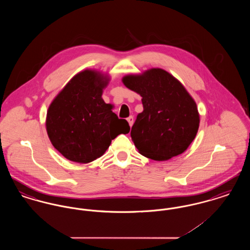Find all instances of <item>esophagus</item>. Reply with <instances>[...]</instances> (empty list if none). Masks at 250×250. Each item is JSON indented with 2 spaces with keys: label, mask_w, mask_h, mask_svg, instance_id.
<instances>
[{
  "label": "esophagus",
  "mask_w": 250,
  "mask_h": 250,
  "mask_svg": "<svg viewBox=\"0 0 250 250\" xmlns=\"http://www.w3.org/2000/svg\"><path fill=\"white\" fill-rule=\"evenodd\" d=\"M127 122H128V124H129V125L132 126L133 125V123H134V118H133V116H129L128 118H127Z\"/></svg>",
  "instance_id": "esophagus-1"
}]
</instances>
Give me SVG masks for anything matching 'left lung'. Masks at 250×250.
<instances>
[{"mask_svg": "<svg viewBox=\"0 0 250 250\" xmlns=\"http://www.w3.org/2000/svg\"><path fill=\"white\" fill-rule=\"evenodd\" d=\"M123 83L143 97V111L130 132L139 152L157 161L184 153L200 125L197 105L185 87L160 68L125 76Z\"/></svg>", "mask_w": 250, "mask_h": 250, "instance_id": "obj_1", "label": "left lung"}]
</instances>
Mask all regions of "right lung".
Returning <instances> with one entry per match:
<instances>
[{
  "label": "right lung",
  "instance_id": "obj_1",
  "mask_svg": "<svg viewBox=\"0 0 250 250\" xmlns=\"http://www.w3.org/2000/svg\"><path fill=\"white\" fill-rule=\"evenodd\" d=\"M98 72L76 75L55 97L47 113L48 138L65 158L89 163L104 155L111 141L127 134V121L119 119L102 99L107 82Z\"/></svg>",
  "mask_w": 250,
  "mask_h": 250
}]
</instances>
